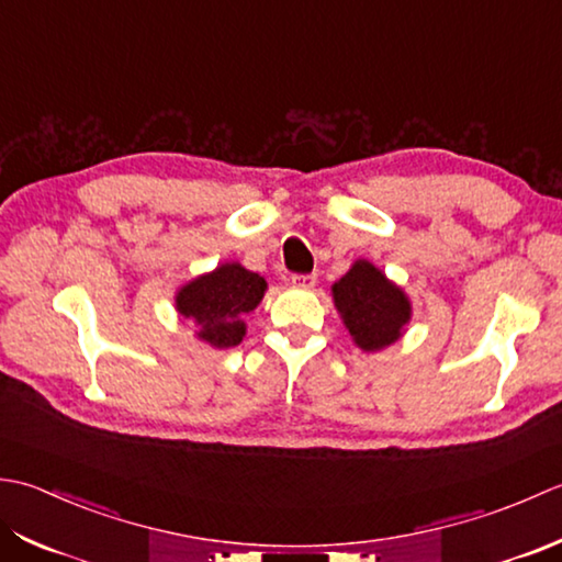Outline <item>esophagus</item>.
<instances>
[{
	"label": "esophagus",
	"mask_w": 562,
	"mask_h": 562,
	"mask_svg": "<svg viewBox=\"0 0 562 562\" xmlns=\"http://www.w3.org/2000/svg\"><path fill=\"white\" fill-rule=\"evenodd\" d=\"M291 283H293V289H303V291H307V289H313V285L317 283V277L315 273H293L291 277Z\"/></svg>",
	"instance_id": "esophagus-1"
}]
</instances>
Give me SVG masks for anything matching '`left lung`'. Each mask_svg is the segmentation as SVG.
<instances>
[{
  "instance_id": "1",
  "label": "left lung",
  "mask_w": 562,
  "mask_h": 562,
  "mask_svg": "<svg viewBox=\"0 0 562 562\" xmlns=\"http://www.w3.org/2000/svg\"><path fill=\"white\" fill-rule=\"evenodd\" d=\"M331 301L353 345L366 353L395 345L412 319L407 293L369 259H357L345 277L331 283Z\"/></svg>"
}]
</instances>
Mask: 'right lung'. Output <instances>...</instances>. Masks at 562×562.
Segmentation results:
<instances>
[{
	"instance_id": "add662e5",
	"label": "right lung",
	"mask_w": 562,
	"mask_h": 562,
	"mask_svg": "<svg viewBox=\"0 0 562 562\" xmlns=\"http://www.w3.org/2000/svg\"><path fill=\"white\" fill-rule=\"evenodd\" d=\"M267 293V281L239 261H225L181 285L175 295L177 313L196 325V337L213 349L237 347L247 335L245 315Z\"/></svg>"
}]
</instances>
